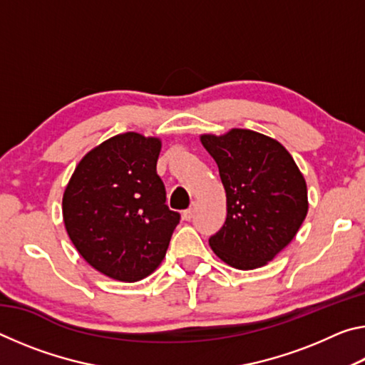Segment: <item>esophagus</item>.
Masks as SVG:
<instances>
[{"label":"esophagus","instance_id":"34e87169","mask_svg":"<svg viewBox=\"0 0 365 365\" xmlns=\"http://www.w3.org/2000/svg\"><path fill=\"white\" fill-rule=\"evenodd\" d=\"M195 211H196V205L193 202V205H191V206L187 209V211H183V219H185V220H191V219H193Z\"/></svg>","mask_w":365,"mask_h":365}]
</instances>
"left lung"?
I'll use <instances>...</instances> for the list:
<instances>
[{"mask_svg":"<svg viewBox=\"0 0 365 365\" xmlns=\"http://www.w3.org/2000/svg\"><path fill=\"white\" fill-rule=\"evenodd\" d=\"M227 193V219L209 238L212 251L235 269L272 261L294 238L307 214L304 177L285 148L262 133L233 128L202 135Z\"/></svg>","mask_w":365,"mask_h":365,"instance_id":"left-lung-1","label":"left lung"}]
</instances>
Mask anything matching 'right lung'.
<instances>
[{
  "mask_svg": "<svg viewBox=\"0 0 365 365\" xmlns=\"http://www.w3.org/2000/svg\"><path fill=\"white\" fill-rule=\"evenodd\" d=\"M159 138L128 132L80 160L63 197L67 235L86 262L120 282L156 270L180 214L165 205L156 174Z\"/></svg>",
  "mask_w": 365,
  "mask_h": 365,
  "instance_id": "1",
  "label": "right lung"
}]
</instances>
